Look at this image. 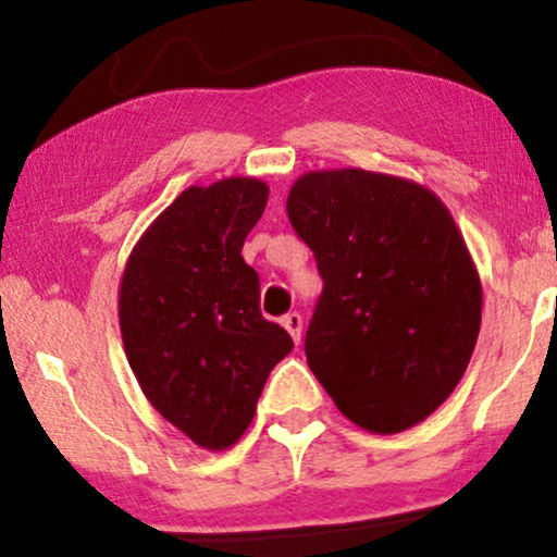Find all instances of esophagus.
<instances>
[{
  "label": "esophagus",
  "mask_w": 557,
  "mask_h": 557,
  "mask_svg": "<svg viewBox=\"0 0 557 557\" xmlns=\"http://www.w3.org/2000/svg\"><path fill=\"white\" fill-rule=\"evenodd\" d=\"M283 327L290 332L293 341L300 343V332H304V319H300V314H296V311H293V314H285L283 317Z\"/></svg>",
  "instance_id": "esophagus-1"
}]
</instances>
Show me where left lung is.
Segmentation results:
<instances>
[{"label": "left lung", "instance_id": "obj_1", "mask_svg": "<svg viewBox=\"0 0 557 557\" xmlns=\"http://www.w3.org/2000/svg\"><path fill=\"white\" fill-rule=\"evenodd\" d=\"M287 216L324 280L311 372L361 430H411L461 382L482 324L461 230L424 185L356 168L300 175Z\"/></svg>", "mask_w": 557, "mask_h": 557}]
</instances>
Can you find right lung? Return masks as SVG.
<instances>
[{
  "instance_id": "add662e5",
  "label": "right lung",
  "mask_w": 557,
  "mask_h": 557,
  "mask_svg": "<svg viewBox=\"0 0 557 557\" xmlns=\"http://www.w3.org/2000/svg\"><path fill=\"white\" fill-rule=\"evenodd\" d=\"M257 177L190 185L146 227L120 280V332L146 400L203 450L248 430L290 335L259 311L243 240L264 214Z\"/></svg>"
}]
</instances>
